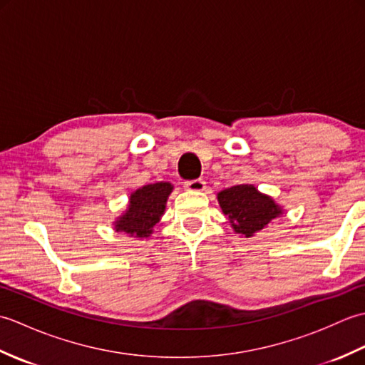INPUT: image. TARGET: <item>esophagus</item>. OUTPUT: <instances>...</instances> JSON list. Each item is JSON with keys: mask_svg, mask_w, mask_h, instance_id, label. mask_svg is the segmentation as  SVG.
I'll return each mask as SVG.
<instances>
[{"mask_svg": "<svg viewBox=\"0 0 365 365\" xmlns=\"http://www.w3.org/2000/svg\"><path fill=\"white\" fill-rule=\"evenodd\" d=\"M185 188L190 191H204L205 182L202 180V178H197V180H191V182H185Z\"/></svg>", "mask_w": 365, "mask_h": 365, "instance_id": "34e87169", "label": "esophagus"}]
</instances>
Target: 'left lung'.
Listing matches in <instances>:
<instances>
[{"mask_svg":"<svg viewBox=\"0 0 365 365\" xmlns=\"http://www.w3.org/2000/svg\"><path fill=\"white\" fill-rule=\"evenodd\" d=\"M218 202L234 230L245 237H252L282 213L273 199L262 195L252 185H237L222 190Z\"/></svg>","mask_w":365,"mask_h":365,"instance_id":"left-lung-1","label":"left lung"}]
</instances>
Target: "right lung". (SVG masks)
<instances>
[{"label":"right lung","mask_w":365,"mask_h":365,"mask_svg":"<svg viewBox=\"0 0 365 365\" xmlns=\"http://www.w3.org/2000/svg\"><path fill=\"white\" fill-rule=\"evenodd\" d=\"M173 185L166 182L145 185L130 197L127 213L115 222V230H123L131 237H149L152 229L165 212Z\"/></svg>","instance_id":"add662e5"}]
</instances>
